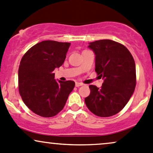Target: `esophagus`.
<instances>
[{
	"label": "esophagus",
	"mask_w": 153,
	"mask_h": 153,
	"mask_svg": "<svg viewBox=\"0 0 153 153\" xmlns=\"http://www.w3.org/2000/svg\"><path fill=\"white\" fill-rule=\"evenodd\" d=\"M82 85H83V84L81 83V82H76V84H75V86L77 87H80V86H82Z\"/></svg>",
	"instance_id": "1"
}]
</instances>
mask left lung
I'll return each instance as SVG.
<instances>
[{
    "mask_svg": "<svg viewBox=\"0 0 153 153\" xmlns=\"http://www.w3.org/2000/svg\"><path fill=\"white\" fill-rule=\"evenodd\" d=\"M95 55V71L103 79L101 88L90 85L87 107L100 117H109L122 110L136 87V66L129 51L111 39L90 42Z\"/></svg>",
    "mask_w": 153,
    "mask_h": 153,
    "instance_id": "obj_1",
    "label": "left lung"
}]
</instances>
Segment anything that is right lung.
Here are the masks:
<instances>
[{
	"instance_id": "1",
	"label": "right lung",
	"mask_w": 153,
	"mask_h": 153,
	"mask_svg": "<svg viewBox=\"0 0 153 153\" xmlns=\"http://www.w3.org/2000/svg\"><path fill=\"white\" fill-rule=\"evenodd\" d=\"M69 42L45 40L24 55L19 68V91L25 104L35 114L53 117L64 107L73 90V81L57 82L53 73L62 66Z\"/></svg>"
}]
</instances>
